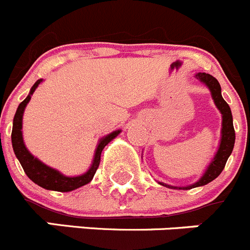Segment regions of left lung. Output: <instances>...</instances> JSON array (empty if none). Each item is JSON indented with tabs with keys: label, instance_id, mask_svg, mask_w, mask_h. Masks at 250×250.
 <instances>
[{
	"label": "left lung",
	"instance_id": "1",
	"mask_svg": "<svg viewBox=\"0 0 250 250\" xmlns=\"http://www.w3.org/2000/svg\"><path fill=\"white\" fill-rule=\"evenodd\" d=\"M195 78L199 81H201L202 83H205V85L209 88L214 104H216L217 108L220 109L221 114H222V137H221V143L220 146H218V150H217L216 155H214V158L212 159V162L209 163L208 167L206 169L205 174L201 176V179L190 186L179 188V190H181V188H183V190H190V188L204 186L206 185V184L211 183L212 180H214V179L222 172V170L225 169L226 163H227L228 158H229V155L232 154L235 141L232 112H230V108L229 106H228L227 102L223 100L222 93H221L220 83L217 81L216 78H213V76L209 75V74H206V72H199V74H196ZM159 184L160 185L165 186V188H175V186L167 185V184L164 183Z\"/></svg>",
	"mask_w": 250,
	"mask_h": 250
}]
</instances>
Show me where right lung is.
I'll return each instance as SVG.
<instances>
[{
  "label": "right lung",
  "mask_w": 250,
  "mask_h": 250,
  "mask_svg": "<svg viewBox=\"0 0 250 250\" xmlns=\"http://www.w3.org/2000/svg\"><path fill=\"white\" fill-rule=\"evenodd\" d=\"M41 83L42 79H39V80L32 86L29 95L25 97L24 101L21 102L17 111H16L15 118H13L12 137H11V138H12L13 150H15L16 157L20 160L24 172L33 183H36L37 185H39L41 188H46V190L69 192V191L75 190V188H81V186L86 185V184H88L92 180L93 175H95V172H96L97 167H99L100 165L102 150H104V146H106L112 139H114L118 134H120L121 130H114V132L109 133L108 136L104 137V138L100 141V143L97 144L96 151H95L92 165H91V167L85 172V174L80 175V176H74V178H72V176H65V175H62V172H59L58 170L48 167V165L42 163L41 160L34 158L33 155L29 153V150L25 148L22 136V118L23 113H24V108L25 106H27L28 102H29L33 92L36 91V88L38 87V85Z\"/></svg>",
  "instance_id": "1"
}]
</instances>
